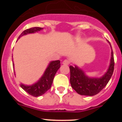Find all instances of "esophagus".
<instances>
[{
  "label": "esophagus",
  "mask_w": 122,
  "mask_h": 122,
  "mask_svg": "<svg viewBox=\"0 0 122 122\" xmlns=\"http://www.w3.org/2000/svg\"><path fill=\"white\" fill-rule=\"evenodd\" d=\"M70 60L65 59V60H63V63H63V65H67L70 64Z\"/></svg>",
  "instance_id": "obj_1"
}]
</instances>
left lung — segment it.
I'll list each match as a JSON object with an SVG mask.
<instances>
[{"mask_svg":"<svg viewBox=\"0 0 122 122\" xmlns=\"http://www.w3.org/2000/svg\"><path fill=\"white\" fill-rule=\"evenodd\" d=\"M109 43L111 45V43ZM112 49V47H111ZM114 70V54L112 50L110 65L107 72L101 77H90L81 69L75 66H70V84L72 88L81 95L93 96L101 92L107 85Z\"/></svg>","mask_w":122,"mask_h":122,"instance_id":"1","label":"left lung"}]
</instances>
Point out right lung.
<instances>
[{"label": "right lung", "mask_w": 122, "mask_h": 122, "mask_svg": "<svg viewBox=\"0 0 122 122\" xmlns=\"http://www.w3.org/2000/svg\"><path fill=\"white\" fill-rule=\"evenodd\" d=\"M43 28L41 27H32L30 29H26L21 33V34L18 37V39L20 38L22 36L29 33H33L40 31ZM13 60V59H12ZM13 66L14 67V63H13ZM60 67V60H55L52 61L48 65V66L46 69L43 75L41 76L39 80L36 83L32 86H26L22 83H21L20 86L23 90L26 92L29 95L33 97H39V96L43 95L46 92L48 91L51 87L54 77L56 75V72ZM14 70V68H13Z\"/></svg>", "instance_id": "1"}]
</instances>
